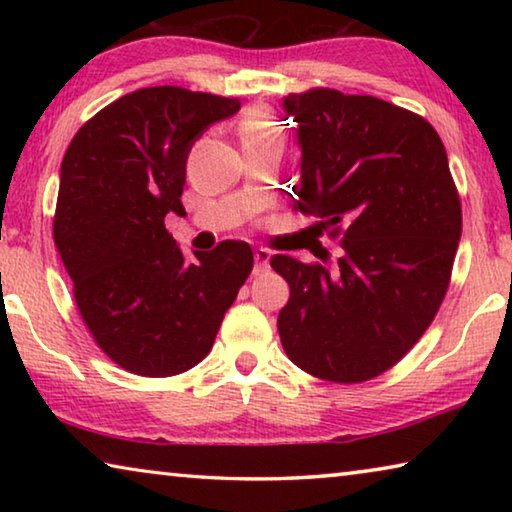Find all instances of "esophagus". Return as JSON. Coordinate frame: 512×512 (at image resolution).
<instances>
[{
    "label": "esophagus",
    "mask_w": 512,
    "mask_h": 512,
    "mask_svg": "<svg viewBox=\"0 0 512 512\" xmlns=\"http://www.w3.org/2000/svg\"><path fill=\"white\" fill-rule=\"evenodd\" d=\"M268 262H271V250H266V248H257L255 250V275H259V273H264L266 268H268Z\"/></svg>",
    "instance_id": "34e87169"
}]
</instances>
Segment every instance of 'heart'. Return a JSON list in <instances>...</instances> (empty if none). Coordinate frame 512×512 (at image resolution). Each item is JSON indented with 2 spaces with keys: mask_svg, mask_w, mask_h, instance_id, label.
<instances>
[{
  "mask_svg": "<svg viewBox=\"0 0 512 512\" xmlns=\"http://www.w3.org/2000/svg\"><path fill=\"white\" fill-rule=\"evenodd\" d=\"M246 133L250 135V140H259V137H271L273 121L268 119L264 112H255V115H250L248 121H246Z\"/></svg>",
  "mask_w": 512,
  "mask_h": 512,
  "instance_id": "obj_1",
  "label": "heart"
}]
</instances>
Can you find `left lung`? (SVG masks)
<instances>
[{"label": "left lung", "instance_id": "1", "mask_svg": "<svg viewBox=\"0 0 512 512\" xmlns=\"http://www.w3.org/2000/svg\"><path fill=\"white\" fill-rule=\"evenodd\" d=\"M298 124V210L341 237L336 266L273 255L291 296L282 348L309 375L359 384L393 368L427 332L461 241V201L427 119L377 97H284ZM311 225V228H316Z\"/></svg>", "mask_w": 512, "mask_h": 512}]
</instances>
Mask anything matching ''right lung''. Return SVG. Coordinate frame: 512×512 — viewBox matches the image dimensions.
Wrapping results in <instances>:
<instances>
[{
  "label": "right lung",
  "mask_w": 512,
  "mask_h": 512,
  "mask_svg": "<svg viewBox=\"0 0 512 512\" xmlns=\"http://www.w3.org/2000/svg\"><path fill=\"white\" fill-rule=\"evenodd\" d=\"M239 99L176 85L135 90L79 128L60 164L54 241L99 348L128 372L171 377L212 350L253 271L246 241L185 259L167 228L183 216L187 155Z\"/></svg>",
  "instance_id": "obj_1"
}]
</instances>
